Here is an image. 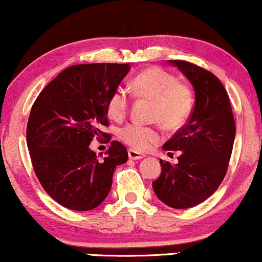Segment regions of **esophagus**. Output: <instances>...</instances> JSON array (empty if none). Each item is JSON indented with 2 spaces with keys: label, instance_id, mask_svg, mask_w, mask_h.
I'll return each instance as SVG.
<instances>
[{
  "label": "esophagus",
  "instance_id": "esophagus-1",
  "mask_svg": "<svg viewBox=\"0 0 262 262\" xmlns=\"http://www.w3.org/2000/svg\"><path fill=\"white\" fill-rule=\"evenodd\" d=\"M128 157L130 158V160H140V158L145 157V155H142V154H140V152L133 150V148H129Z\"/></svg>",
  "mask_w": 262,
  "mask_h": 262
}]
</instances>
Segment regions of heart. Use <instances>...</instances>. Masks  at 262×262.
I'll return each instance as SVG.
<instances>
[{"mask_svg": "<svg viewBox=\"0 0 262 262\" xmlns=\"http://www.w3.org/2000/svg\"><path fill=\"white\" fill-rule=\"evenodd\" d=\"M130 91L139 99L152 100V120L161 122L167 129L181 128L193 110L191 88L179 82L177 76L161 68H150L135 76ZM107 115L115 121L123 120L129 108V98L124 89L117 88L107 100ZM118 137L135 151H147L162 140L157 128L138 123L121 128Z\"/></svg>", "mask_w": 262, "mask_h": 262, "instance_id": "1", "label": "heart"}]
</instances>
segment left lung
I'll list each match as a JSON object with an SVG mask.
<instances>
[{"label": "left lung", "instance_id": "8db88e82", "mask_svg": "<svg viewBox=\"0 0 262 262\" xmlns=\"http://www.w3.org/2000/svg\"><path fill=\"white\" fill-rule=\"evenodd\" d=\"M170 64L190 79L196 101L184 127L163 145L165 151H180L179 163L161 160L162 173L152 187L164 204L186 209L210 197L223 183L236 123L230 99L216 76L185 60H170Z\"/></svg>", "mask_w": 262, "mask_h": 262}]
</instances>
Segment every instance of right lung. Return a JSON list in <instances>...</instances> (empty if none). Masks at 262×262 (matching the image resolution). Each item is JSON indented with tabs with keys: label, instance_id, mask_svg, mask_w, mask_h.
<instances>
[{
	"label": "right lung",
	"instance_id": "right-lung-1",
	"mask_svg": "<svg viewBox=\"0 0 262 262\" xmlns=\"http://www.w3.org/2000/svg\"><path fill=\"white\" fill-rule=\"evenodd\" d=\"M130 70L128 64H79L61 71L30 111L26 142L39 184L55 202L87 211L106 198L116 167L128 160L120 141L99 158L93 138L107 137V100Z\"/></svg>",
	"mask_w": 262,
	"mask_h": 262
}]
</instances>
